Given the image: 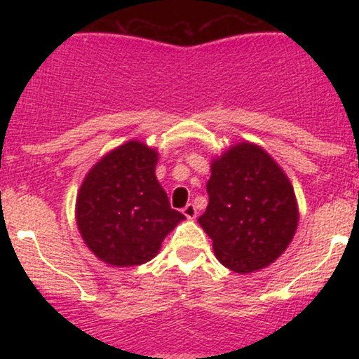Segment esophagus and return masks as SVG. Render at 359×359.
Here are the masks:
<instances>
[{"instance_id": "1", "label": "esophagus", "mask_w": 359, "mask_h": 359, "mask_svg": "<svg viewBox=\"0 0 359 359\" xmlns=\"http://www.w3.org/2000/svg\"><path fill=\"white\" fill-rule=\"evenodd\" d=\"M182 212H184V216L187 217V219H194V217L197 216V209H196V205H194V204L185 205V208L182 209Z\"/></svg>"}]
</instances>
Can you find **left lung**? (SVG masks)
I'll use <instances>...</instances> for the list:
<instances>
[{
	"label": "left lung",
	"mask_w": 359,
	"mask_h": 359,
	"mask_svg": "<svg viewBox=\"0 0 359 359\" xmlns=\"http://www.w3.org/2000/svg\"><path fill=\"white\" fill-rule=\"evenodd\" d=\"M209 204L199 224L226 269L251 273L273 263L299 222L294 187L275 160L253 143H240L214 160Z\"/></svg>",
	"instance_id": "obj_1"
}]
</instances>
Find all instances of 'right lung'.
I'll use <instances>...</instances> for the list:
<instances>
[{"instance_id": "1", "label": "right lung", "mask_w": 359, "mask_h": 359, "mask_svg": "<svg viewBox=\"0 0 359 359\" xmlns=\"http://www.w3.org/2000/svg\"><path fill=\"white\" fill-rule=\"evenodd\" d=\"M156 160L145 143L128 142L102 156L81 185L76 217L82 240L109 265L150 262L184 219L156 180Z\"/></svg>"}]
</instances>
